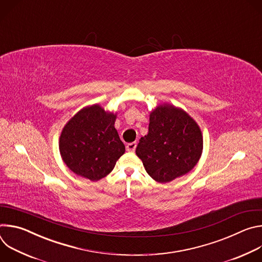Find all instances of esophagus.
<instances>
[{
    "label": "esophagus",
    "mask_w": 262,
    "mask_h": 262,
    "mask_svg": "<svg viewBox=\"0 0 262 262\" xmlns=\"http://www.w3.org/2000/svg\"><path fill=\"white\" fill-rule=\"evenodd\" d=\"M136 147H137V143H136V142L128 143V144L126 145V150H127V151H135Z\"/></svg>",
    "instance_id": "obj_1"
}]
</instances>
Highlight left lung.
Listing matches in <instances>:
<instances>
[{"mask_svg": "<svg viewBox=\"0 0 262 262\" xmlns=\"http://www.w3.org/2000/svg\"><path fill=\"white\" fill-rule=\"evenodd\" d=\"M202 148L197 123L182 110L161 105L150 114L148 135L141 138L136 154L146 172L164 183L191 171Z\"/></svg>", "mask_w": 262, "mask_h": 262, "instance_id": "obj_1", "label": "left lung"}]
</instances>
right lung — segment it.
Returning <instances> with one entry per match:
<instances>
[{
    "mask_svg": "<svg viewBox=\"0 0 262 262\" xmlns=\"http://www.w3.org/2000/svg\"><path fill=\"white\" fill-rule=\"evenodd\" d=\"M116 115L97 104L81 110L62 130L60 154L66 166L92 181L114 169L125 146L114 127Z\"/></svg>",
    "mask_w": 262,
    "mask_h": 262,
    "instance_id": "obj_1",
    "label": "right lung"
}]
</instances>
